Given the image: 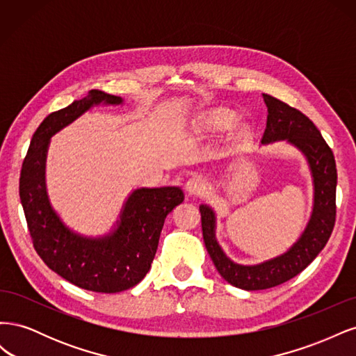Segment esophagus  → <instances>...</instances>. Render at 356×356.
I'll return each mask as SVG.
<instances>
[{"mask_svg": "<svg viewBox=\"0 0 356 356\" xmlns=\"http://www.w3.org/2000/svg\"><path fill=\"white\" fill-rule=\"evenodd\" d=\"M207 190V182L199 175H193L186 182V191L191 196H200Z\"/></svg>", "mask_w": 356, "mask_h": 356, "instance_id": "esophagus-1", "label": "esophagus"}]
</instances>
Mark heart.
Returning <instances> with one entry per match:
<instances>
[{"label":"heart","mask_w":356,"mask_h":356,"mask_svg":"<svg viewBox=\"0 0 356 356\" xmlns=\"http://www.w3.org/2000/svg\"><path fill=\"white\" fill-rule=\"evenodd\" d=\"M234 122H236L234 113L224 108H217V110L209 111L203 117V127L204 131L211 134H222L225 131H229V129L234 124ZM246 132L248 131L243 127L241 131V136H245Z\"/></svg>","instance_id":"obj_1"}]
</instances>
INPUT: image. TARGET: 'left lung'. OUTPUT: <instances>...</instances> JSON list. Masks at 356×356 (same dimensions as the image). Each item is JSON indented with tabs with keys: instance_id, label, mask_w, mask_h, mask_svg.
Returning a JSON list of instances; mask_svg holds the SVG:
<instances>
[{
	"instance_id": "8db88e82",
	"label": "left lung",
	"mask_w": 356,
	"mask_h": 356,
	"mask_svg": "<svg viewBox=\"0 0 356 356\" xmlns=\"http://www.w3.org/2000/svg\"><path fill=\"white\" fill-rule=\"evenodd\" d=\"M263 99L267 123L261 144L286 141L306 156L314 178V211L305 232L285 254L261 264L242 266L224 254L215 239V213L200 204L203 241L215 267L229 284L246 291L273 288L303 272L324 250L336 222L337 169L331 148L303 113L270 95L263 93Z\"/></svg>"
}]
</instances>
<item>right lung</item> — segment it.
<instances>
[{
    "label": "right lung",
    "mask_w": 356,
    "mask_h": 356,
    "mask_svg": "<svg viewBox=\"0 0 356 356\" xmlns=\"http://www.w3.org/2000/svg\"><path fill=\"white\" fill-rule=\"evenodd\" d=\"M123 99L101 90L49 114L32 135L19 179L28 230L37 254L68 282L95 293H120L139 284L157 251L166 215L184 200L179 187L136 188L127 197L115 230L104 238L74 233L50 207L46 191V156L50 138L93 105Z\"/></svg>",
    "instance_id": "right-lung-1"
}]
</instances>
